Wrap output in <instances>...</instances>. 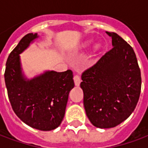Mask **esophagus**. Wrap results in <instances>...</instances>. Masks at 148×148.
Segmentation results:
<instances>
[{"label": "esophagus", "mask_w": 148, "mask_h": 148, "mask_svg": "<svg viewBox=\"0 0 148 148\" xmlns=\"http://www.w3.org/2000/svg\"><path fill=\"white\" fill-rule=\"evenodd\" d=\"M74 84H75V86H79V85H80L81 83L80 76H78V75H74Z\"/></svg>", "instance_id": "34e87169"}]
</instances>
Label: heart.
I'll list each match as a JSON object with an SVG mask.
<instances>
[{
	"label": "heart",
	"mask_w": 148,
	"mask_h": 148,
	"mask_svg": "<svg viewBox=\"0 0 148 148\" xmlns=\"http://www.w3.org/2000/svg\"><path fill=\"white\" fill-rule=\"evenodd\" d=\"M97 47H98V46H97Z\"/></svg>",
	"instance_id": "obj_1"
}]
</instances>
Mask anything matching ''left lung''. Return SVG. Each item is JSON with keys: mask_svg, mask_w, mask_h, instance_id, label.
Listing matches in <instances>:
<instances>
[{"mask_svg": "<svg viewBox=\"0 0 148 148\" xmlns=\"http://www.w3.org/2000/svg\"><path fill=\"white\" fill-rule=\"evenodd\" d=\"M112 48L84 71L80 86L84 107L93 126L110 128L129 117L139 101L141 74L133 49L115 32Z\"/></svg>", "mask_w": 148, "mask_h": 148, "instance_id": "1", "label": "left lung"}]
</instances>
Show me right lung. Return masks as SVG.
<instances>
[{
	"label": "right lung",
	"mask_w": 148,
	"mask_h": 148,
	"mask_svg": "<svg viewBox=\"0 0 148 148\" xmlns=\"http://www.w3.org/2000/svg\"><path fill=\"white\" fill-rule=\"evenodd\" d=\"M37 38V33L27 34L8 55L5 85L12 108L18 117L33 128L51 131L63 120L69 93L74 86L73 72L47 71L28 79L22 70L20 55Z\"/></svg>",
	"instance_id": "obj_1"
}]
</instances>
